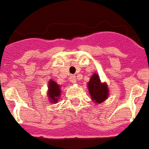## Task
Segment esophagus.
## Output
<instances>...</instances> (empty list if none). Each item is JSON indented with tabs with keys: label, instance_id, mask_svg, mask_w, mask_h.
<instances>
[{
	"label": "esophagus",
	"instance_id": "34e87169",
	"mask_svg": "<svg viewBox=\"0 0 149 149\" xmlns=\"http://www.w3.org/2000/svg\"><path fill=\"white\" fill-rule=\"evenodd\" d=\"M70 81L72 83H75L77 82V78H76V76L75 75H71L70 77Z\"/></svg>",
	"mask_w": 149,
	"mask_h": 149
}]
</instances>
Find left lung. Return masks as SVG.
<instances>
[{
  "label": "left lung",
  "mask_w": 149,
  "mask_h": 149,
  "mask_svg": "<svg viewBox=\"0 0 149 149\" xmlns=\"http://www.w3.org/2000/svg\"><path fill=\"white\" fill-rule=\"evenodd\" d=\"M87 86L92 100L96 103H101L108 98L109 88L107 84L102 83L96 73L92 76Z\"/></svg>",
  "instance_id": "1"
}]
</instances>
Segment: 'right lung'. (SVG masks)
I'll return each instance as SVG.
<instances>
[{"instance_id": "obj_1", "label": "right lung", "mask_w": 149, "mask_h": 149, "mask_svg": "<svg viewBox=\"0 0 149 149\" xmlns=\"http://www.w3.org/2000/svg\"><path fill=\"white\" fill-rule=\"evenodd\" d=\"M60 86L54 80H49L48 84V92L47 95L49 99V102H57L60 96Z\"/></svg>"}]
</instances>
